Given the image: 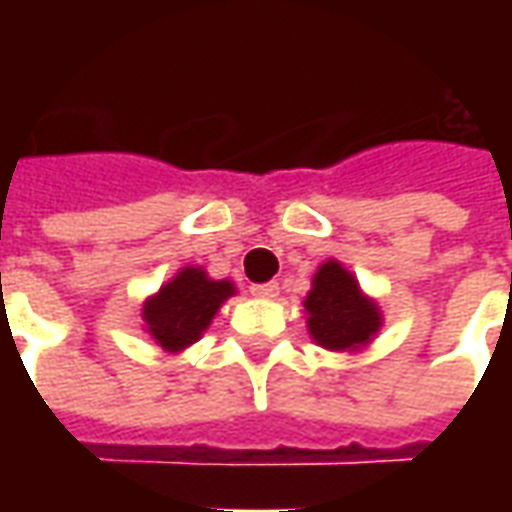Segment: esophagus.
Masks as SVG:
<instances>
[{
	"mask_svg": "<svg viewBox=\"0 0 512 512\" xmlns=\"http://www.w3.org/2000/svg\"><path fill=\"white\" fill-rule=\"evenodd\" d=\"M252 296H257V299H274V296H279V285L277 282H260V285H252Z\"/></svg>",
	"mask_w": 512,
	"mask_h": 512,
	"instance_id": "1",
	"label": "esophagus"
}]
</instances>
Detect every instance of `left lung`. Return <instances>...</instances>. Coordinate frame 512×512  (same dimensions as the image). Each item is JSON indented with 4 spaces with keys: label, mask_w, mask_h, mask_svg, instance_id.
<instances>
[{
    "label": "left lung",
    "mask_w": 512,
    "mask_h": 512,
    "mask_svg": "<svg viewBox=\"0 0 512 512\" xmlns=\"http://www.w3.org/2000/svg\"><path fill=\"white\" fill-rule=\"evenodd\" d=\"M304 307L312 340L332 351L370 343L381 326L376 304L362 296L356 279L334 260L318 268Z\"/></svg>",
    "instance_id": "obj_1"
}]
</instances>
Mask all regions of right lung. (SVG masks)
Returning a JSON list of instances; mask_svg holds the SVG:
<instances>
[{
  "instance_id": "right-lung-1",
  "label": "right lung",
  "mask_w": 512,
  "mask_h": 512,
  "mask_svg": "<svg viewBox=\"0 0 512 512\" xmlns=\"http://www.w3.org/2000/svg\"><path fill=\"white\" fill-rule=\"evenodd\" d=\"M233 282H213L202 268H183L178 277L158 290V296L145 301L142 318L147 332L167 351H183L197 343L200 334L222 307L227 296H233Z\"/></svg>"
}]
</instances>
